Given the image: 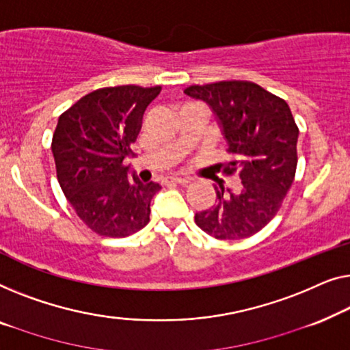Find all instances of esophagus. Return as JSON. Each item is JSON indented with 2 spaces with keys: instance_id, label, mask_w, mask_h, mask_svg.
Returning <instances> with one entry per match:
<instances>
[{
  "instance_id": "esophagus-1",
  "label": "esophagus",
  "mask_w": 350,
  "mask_h": 350,
  "mask_svg": "<svg viewBox=\"0 0 350 350\" xmlns=\"http://www.w3.org/2000/svg\"><path fill=\"white\" fill-rule=\"evenodd\" d=\"M187 179H182V177H166V184H187Z\"/></svg>"
}]
</instances>
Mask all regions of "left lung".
Instances as JSON below:
<instances>
[{
  "mask_svg": "<svg viewBox=\"0 0 350 350\" xmlns=\"http://www.w3.org/2000/svg\"><path fill=\"white\" fill-rule=\"evenodd\" d=\"M184 93L213 107L231 157L219 171L238 179L231 189L214 187L217 201L195 214V224L215 239L249 238L274 219L295 179L298 126L292 111L250 81L190 85Z\"/></svg>",
  "mask_w": 350,
  "mask_h": 350,
  "instance_id": "1",
  "label": "left lung"
}]
</instances>
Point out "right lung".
<instances>
[{
	"label": "right lung",
	"instance_id": "right-lung-1",
	"mask_svg": "<svg viewBox=\"0 0 350 350\" xmlns=\"http://www.w3.org/2000/svg\"><path fill=\"white\" fill-rule=\"evenodd\" d=\"M160 92V85L98 88L58 117L52 137L57 179L77 217L105 238H125L150 220L160 185L128 179L124 160Z\"/></svg>",
	"mask_w": 350,
	"mask_h": 350
}]
</instances>
